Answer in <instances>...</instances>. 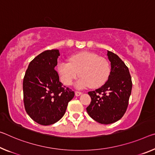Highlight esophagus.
Wrapping results in <instances>:
<instances>
[{
	"instance_id": "esophagus-1",
	"label": "esophagus",
	"mask_w": 155,
	"mask_h": 155,
	"mask_svg": "<svg viewBox=\"0 0 155 155\" xmlns=\"http://www.w3.org/2000/svg\"><path fill=\"white\" fill-rule=\"evenodd\" d=\"M81 94H82V92H78V91H76L75 92V95L77 96V97H78V96L81 95Z\"/></svg>"
}]
</instances>
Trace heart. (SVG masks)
I'll return each instance as SVG.
<instances>
[{
  "label": "heart",
  "mask_w": 155,
  "mask_h": 155,
  "mask_svg": "<svg viewBox=\"0 0 155 155\" xmlns=\"http://www.w3.org/2000/svg\"><path fill=\"white\" fill-rule=\"evenodd\" d=\"M69 62L61 61L57 70L61 81L70 85L78 75L75 86L78 89L99 87L106 81L110 72V64L105 58L92 52L83 51L70 56Z\"/></svg>",
  "instance_id": "obj_1"
}]
</instances>
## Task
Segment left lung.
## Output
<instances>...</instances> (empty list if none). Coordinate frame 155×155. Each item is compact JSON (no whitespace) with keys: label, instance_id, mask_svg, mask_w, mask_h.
Returning a JSON list of instances; mask_svg holds the SVG:
<instances>
[{"label":"left lung","instance_id":"left-lung-1","mask_svg":"<svg viewBox=\"0 0 155 155\" xmlns=\"http://www.w3.org/2000/svg\"><path fill=\"white\" fill-rule=\"evenodd\" d=\"M111 70L107 81L95 91L88 92L91 103L86 110L90 117L101 124L114 123L124 116L132 91L128 68L114 53L107 51Z\"/></svg>","mask_w":155,"mask_h":155}]
</instances>
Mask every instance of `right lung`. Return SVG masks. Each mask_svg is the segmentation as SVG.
Returning a JSON list of instances; mask_svg holds the SVG:
<instances>
[{
  "label": "right lung",
  "instance_id": "obj_1",
  "mask_svg": "<svg viewBox=\"0 0 155 155\" xmlns=\"http://www.w3.org/2000/svg\"><path fill=\"white\" fill-rule=\"evenodd\" d=\"M58 50H46L29 63L23 78L25 109L34 121L43 126L57 122L65 114L74 92L63 86L55 67Z\"/></svg>",
  "mask_w": 155,
  "mask_h": 155
}]
</instances>
